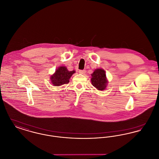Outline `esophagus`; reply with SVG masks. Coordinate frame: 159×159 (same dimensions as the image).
Instances as JSON below:
<instances>
[{"label":"esophagus","mask_w":159,"mask_h":159,"mask_svg":"<svg viewBox=\"0 0 159 159\" xmlns=\"http://www.w3.org/2000/svg\"><path fill=\"white\" fill-rule=\"evenodd\" d=\"M79 73H80V74H82V75H83V74H84L85 73H86V71L85 70H79Z\"/></svg>","instance_id":"1"}]
</instances>
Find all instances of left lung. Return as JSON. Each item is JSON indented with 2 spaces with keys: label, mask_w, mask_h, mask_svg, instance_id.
Listing matches in <instances>:
<instances>
[{
  "label": "left lung",
  "mask_w": 159,
  "mask_h": 159,
  "mask_svg": "<svg viewBox=\"0 0 159 159\" xmlns=\"http://www.w3.org/2000/svg\"><path fill=\"white\" fill-rule=\"evenodd\" d=\"M91 83L98 90H104L108 83L105 71L102 68L96 69L91 75Z\"/></svg>",
  "instance_id": "1"
}]
</instances>
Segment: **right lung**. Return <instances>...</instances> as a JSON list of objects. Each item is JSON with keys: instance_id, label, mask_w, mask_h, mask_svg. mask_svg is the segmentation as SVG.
<instances>
[{"instance_id": "add662e5", "label": "right lung", "mask_w": 159, "mask_h": 159, "mask_svg": "<svg viewBox=\"0 0 159 159\" xmlns=\"http://www.w3.org/2000/svg\"><path fill=\"white\" fill-rule=\"evenodd\" d=\"M75 73V70L68 71L67 67L61 66L55 70V73L51 76V83L53 86H59L69 83V79Z\"/></svg>"}]
</instances>
